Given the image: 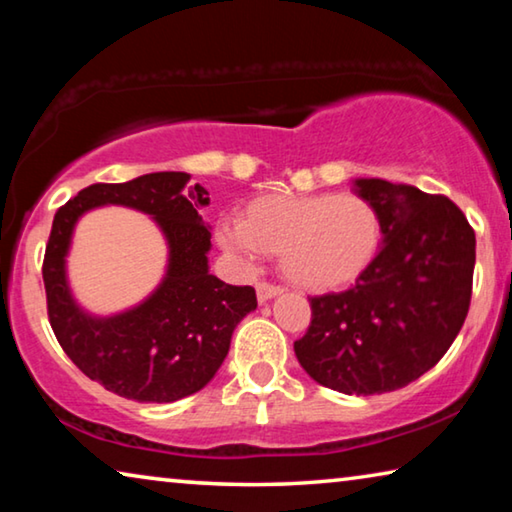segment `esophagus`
<instances>
[{
  "label": "esophagus",
  "instance_id": "34e87169",
  "mask_svg": "<svg viewBox=\"0 0 512 512\" xmlns=\"http://www.w3.org/2000/svg\"><path fill=\"white\" fill-rule=\"evenodd\" d=\"M280 293H282V289L280 287H273V284H266V282H259L257 284V300L259 302L271 300L275 296H280Z\"/></svg>",
  "mask_w": 512,
  "mask_h": 512
}]
</instances>
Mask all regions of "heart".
<instances>
[{
	"instance_id": "b5f03b06",
	"label": "heart",
	"mask_w": 512,
	"mask_h": 512,
	"mask_svg": "<svg viewBox=\"0 0 512 512\" xmlns=\"http://www.w3.org/2000/svg\"><path fill=\"white\" fill-rule=\"evenodd\" d=\"M381 214L359 194H271L250 201L241 221H223L219 244L241 264L280 255L284 277L314 293L343 289L368 271L379 253Z\"/></svg>"
}]
</instances>
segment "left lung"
I'll return each mask as SVG.
<instances>
[{
  "instance_id": "obj_1",
  "label": "left lung",
  "mask_w": 512,
  "mask_h": 512,
  "mask_svg": "<svg viewBox=\"0 0 512 512\" xmlns=\"http://www.w3.org/2000/svg\"><path fill=\"white\" fill-rule=\"evenodd\" d=\"M384 237L357 284L309 300L311 325L293 343L320 386L379 395L411 384L443 359L465 323L476 259L474 230L447 196L357 178Z\"/></svg>"
}]
</instances>
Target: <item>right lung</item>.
Returning <instances> with one entry per match:
<instances>
[{
    "label": "right lung",
    "instance_id": "1",
    "mask_svg": "<svg viewBox=\"0 0 512 512\" xmlns=\"http://www.w3.org/2000/svg\"><path fill=\"white\" fill-rule=\"evenodd\" d=\"M189 173L158 171L119 185H90L54 216L42 264L49 323L83 375L126 400L169 404L198 393L228 357L232 332L257 309L253 287H232L210 273V205ZM121 204L151 215L168 241L158 288L137 306L110 317L83 310L66 277L75 223L97 206Z\"/></svg>",
    "mask_w": 512,
    "mask_h": 512
}]
</instances>
